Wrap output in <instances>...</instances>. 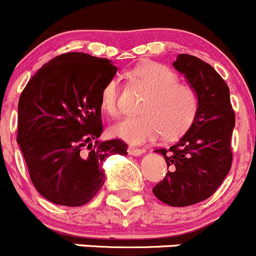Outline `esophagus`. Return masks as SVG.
Wrapping results in <instances>:
<instances>
[{"label":"esophagus","instance_id":"1","mask_svg":"<svg viewBox=\"0 0 256 256\" xmlns=\"http://www.w3.org/2000/svg\"><path fill=\"white\" fill-rule=\"evenodd\" d=\"M128 153L130 154V156H139L144 153V150H142V149L139 148H136V146H128Z\"/></svg>","mask_w":256,"mask_h":256}]
</instances>
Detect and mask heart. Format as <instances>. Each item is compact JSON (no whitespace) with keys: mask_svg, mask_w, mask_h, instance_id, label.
<instances>
[{"mask_svg":"<svg viewBox=\"0 0 256 256\" xmlns=\"http://www.w3.org/2000/svg\"><path fill=\"white\" fill-rule=\"evenodd\" d=\"M133 74L149 93L139 108L140 114L129 116L112 126V136L130 144H146L160 134L166 139H174L186 133L200 104L196 88L179 82L178 74L162 63H142L134 68ZM120 93L118 77L110 78L100 92V107L113 118L120 113Z\"/></svg>","mask_w":256,"mask_h":256,"instance_id":"obj_1","label":"heart"}]
</instances>
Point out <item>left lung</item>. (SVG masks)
<instances>
[{
	"mask_svg": "<svg viewBox=\"0 0 256 256\" xmlns=\"http://www.w3.org/2000/svg\"><path fill=\"white\" fill-rule=\"evenodd\" d=\"M173 66L196 88L200 104L186 133L169 149L156 150L169 170L153 193L170 206H188L213 196L229 173L235 114L229 87L210 64L183 53Z\"/></svg>",
	"mask_w": 256,
	"mask_h": 256,
	"instance_id": "8db88e82",
	"label": "left lung"
}]
</instances>
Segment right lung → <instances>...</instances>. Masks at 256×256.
<instances>
[{"mask_svg": "<svg viewBox=\"0 0 256 256\" xmlns=\"http://www.w3.org/2000/svg\"><path fill=\"white\" fill-rule=\"evenodd\" d=\"M117 67L110 60L72 52L43 64L18 100V133L30 176L52 203L80 206L104 184L103 160L126 156L120 139L100 140V92Z\"/></svg>", "mask_w": 256, "mask_h": 256, "instance_id": "1", "label": "right lung"}]
</instances>
